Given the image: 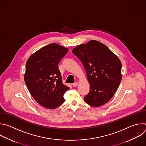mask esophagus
I'll return each mask as SVG.
<instances>
[{
    "mask_svg": "<svg viewBox=\"0 0 146 146\" xmlns=\"http://www.w3.org/2000/svg\"><path fill=\"white\" fill-rule=\"evenodd\" d=\"M72 85H73L74 87H76V86H77L78 85V82H74V83H73V84H72Z\"/></svg>",
    "mask_w": 146,
    "mask_h": 146,
    "instance_id": "1",
    "label": "esophagus"
}]
</instances>
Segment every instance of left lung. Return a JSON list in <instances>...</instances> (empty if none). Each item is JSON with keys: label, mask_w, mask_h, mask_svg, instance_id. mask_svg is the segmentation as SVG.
Segmentation results:
<instances>
[{"label": "left lung", "mask_w": 146, "mask_h": 146, "mask_svg": "<svg viewBox=\"0 0 146 146\" xmlns=\"http://www.w3.org/2000/svg\"><path fill=\"white\" fill-rule=\"evenodd\" d=\"M72 52L82 63L90 84L85 103L92 107L106 104L121 80L120 60L107 46L95 40L76 46Z\"/></svg>", "instance_id": "1"}]
</instances>
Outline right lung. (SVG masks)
Masks as SVG:
<instances>
[{
  "label": "right lung",
  "instance_id": "obj_1",
  "mask_svg": "<svg viewBox=\"0 0 146 146\" xmlns=\"http://www.w3.org/2000/svg\"><path fill=\"white\" fill-rule=\"evenodd\" d=\"M69 50L52 43L33 53L26 64L25 84L33 98L42 107L54 110L64 103L69 89L62 83L58 63Z\"/></svg>",
  "mask_w": 146,
  "mask_h": 146
}]
</instances>
